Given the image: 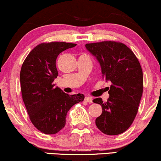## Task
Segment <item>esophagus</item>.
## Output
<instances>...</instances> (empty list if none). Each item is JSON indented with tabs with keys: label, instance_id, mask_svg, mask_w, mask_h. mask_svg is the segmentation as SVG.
<instances>
[{
	"label": "esophagus",
	"instance_id": "1",
	"mask_svg": "<svg viewBox=\"0 0 161 161\" xmlns=\"http://www.w3.org/2000/svg\"><path fill=\"white\" fill-rule=\"evenodd\" d=\"M92 97H85V101L87 103H92Z\"/></svg>",
	"mask_w": 161,
	"mask_h": 161
}]
</instances>
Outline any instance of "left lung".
<instances>
[{"label":"left lung","instance_id":"obj_1","mask_svg":"<svg viewBox=\"0 0 161 161\" xmlns=\"http://www.w3.org/2000/svg\"><path fill=\"white\" fill-rule=\"evenodd\" d=\"M86 47L99 61L103 78L112 83L107 101L93 100L103 109L96 119L97 127L106 135L121 134L130 127L138 112L143 92L142 67L122 42L103 41L87 43Z\"/></svg>","mask_w":161,"mask_h":161}]
</instances>
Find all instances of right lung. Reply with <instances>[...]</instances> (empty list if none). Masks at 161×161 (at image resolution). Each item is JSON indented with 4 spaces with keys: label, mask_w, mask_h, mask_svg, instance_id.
<instances>
[{
    "label": "right lung",
    "mask_w": 161,
    "mask_h": 161,
    "mask_svg": "<svg viewBox=\"0 0 161 161\" xmlns=\"http://www.w3.org/2000/svg\"><path fill=\"white\" fill-rule=\"evenodd\" d=\"M75 46L65 42L40 43L31 51L22 64L20 83L23 102L31 121L45 134H55L64 128L67 112L85 98L82 94H66L53 83L58 75L57 57Z\"/></svg>",
    "instance_id": "right-lung-1"
}]
</instances>
